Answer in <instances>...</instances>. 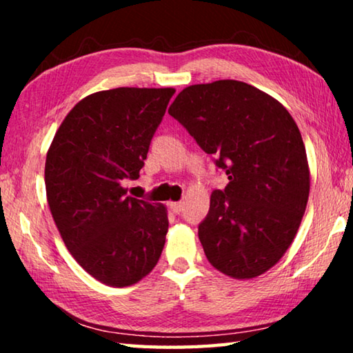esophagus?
Returning a JSON list of instances; mask_svg holds the SVG:
<instances>
[{"mask_svg": "<svg viewBox=\"0 0 353 353\" xmlns=\"http://www.w3.org/2000/svg\"><path fill=\"white\" fill-rule=\"evenodd\" d=\"M170 208H171V210L174 212V213H181V212L183 210V204H182V202H171Z\"/></svg>", "mask_w": 353, "mask_h": 353, "instance_id": "1", "label": "esophagus"}]
</instances>
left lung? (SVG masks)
<instances>
[{"label":"left lung","mask_w":353,"mask_h":353,"mask_svg":"<svg viewBox=\"0 0 353 353\" xmlns=\"http://www.w3.org/2000/svg\"><path fill=\"white\" fill-rule=\"evenodd\" d=\"M168 113L229 179L199 225L207 260L238 280L270 271L294 240L310 194L296 121L271 94L234 79L183 88Z\"/></svg>","instance_id":"8db88e82"}]
</instances>
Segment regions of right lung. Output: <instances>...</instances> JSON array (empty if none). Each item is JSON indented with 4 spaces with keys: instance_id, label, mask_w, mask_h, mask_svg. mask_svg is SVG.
Here are the masks:
<instances>
[{
    "instance_id": "obj_1",
    "label": "right lung",
    "mask_w": 353,
    "mask_h": 353,
    "mask_svg": "<svg viewBox=\"0 0 353 353\" xmlns=\"http://www.w3.org/2000/svg\"><path fill=\"white\" fill-rule=\"evenodd\" d=\"M174 88L119 87L68 112L46 152L48 205L65 246L92 277L124 288L162 255L168 210L123 187L139 179Z\"/></svg>"
}]
</instances>
